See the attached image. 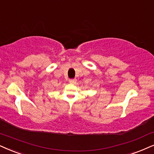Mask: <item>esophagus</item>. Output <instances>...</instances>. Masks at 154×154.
Returning <instances> with one entry per match:
<instances>
[{"label":"esophagus","instance_id":"34e87169","mask_svg":"<svg viewBox=\"0 0 154 154\" xmlns=\"http://www.w3.org/2000/svg\"><path fill=\"white\" fill-rule=\"evenodd\" d=\"M69 83H71V84H75V83H76L77 80H76L75 79H69Z\"/></svg>","mask_w":154,"mask_h":154}]
</instances>
